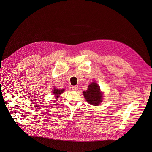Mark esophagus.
<instances>
[{
    "instance_id": "1",
    "label": "esophagus",
    "mask_w": 152,
    "mask_h": 152,
    "mask_svg": "<svg viewBox=\"0 0 152 152\" xmlns=\"http://www.w3.org/2000/svg\"><path fill=\"white\" fill-rule=\"evenodd\" d=\"M72 89L73 91H77L78 89V86H75L72 87Z\"/></svg>"
}]
</instances>
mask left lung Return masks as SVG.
<instances>
[{
    "label": "left lung",
    "instance_id": "left-lung-1",
    "mask_svg": "<svg viewBox=\"0 0 152 152\" xmlns=\"http://www.w3.org/2000/svg\"><path fill=\"white\" fill-rule=\"evenodd\" d=\"M83 95L86 101L94 106L99 105L102 101L103 93L100 91V86L95 82L89 85L87 90L83 91Z\"/></svg>",
    "mask_w": 152,
    "mask_h": 152
}]
</instances>
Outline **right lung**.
<instances>
[{
  "mask_svg": "<svg viewBox=\"0 0 152 152\" xmlns=\"http://www.w3.org/2000/svg\"><path fill=\"white\" fill-rule=\"evenodd\" d=\"M65 91V89H56L55 87V88H53V92L52 93L53 94V95H55V99H57L58 97H60V95Z\"/></svg>",
  "mask_w": 152,
  "mask_h": 152,
  "instance_id": "obj_1",
  "label": "right lung"
}]
</instances>
